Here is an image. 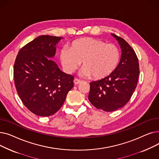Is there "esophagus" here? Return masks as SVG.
<instances>
[{"instance_id":"esophagus-1","label":"esophagus","mask_w":159,"mask_h":159,"mask_svg":"<svg viewBox=\"0 0 159 159\" xmlns=\"http://www.w3.org/2000/svg\"><path fill=\"white\" fill-rule=\"evenodd\" d=\"M73 82H74V84H79V83H80V82H82V80H79V79H75L74 80H73Z\"/></svg>"}]
</instances>
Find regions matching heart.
<instances>
[{"instance_id": "b5f03b06", "label": "heart", "mask_w": 159, "mask_h": 159, "mask_svg": "<svg viewBox=\"0 0 159 159\" xmlns=\"http://www.w3.org/2000/svg\"><path fill=\"white\" fill-rule=\"evenodd\" d=\"M68 49L63 48L59 52L63 68L68 73L75 71L82 61V74L101 80L111 75L120 62L119 48L101 39L80 38L73 40Z\"/></svg>"}]
</instances>
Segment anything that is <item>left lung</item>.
<instances>
[{
  "label": "left lung",
  "instance_id": "1",
  "mask_svg": "<svg viewBox=\"0 0 159 159\" xmlns=\"http://www.w3.org/2000/svg\"><path fill=\"white\" fill-rule=\"evenodd\" d=\"M118 40L122 55L117 68L105 79L90 82L88 99L97 109L113 111L126 104L137 87L139 64L134 50L122 38L112 34Z\"/></svg>",
  "mask_w": 159,
  "mask_h": 159
}]
</instances>
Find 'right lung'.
<instances>
[{
	"label": "right lung",
	"instance_id": "1",
	"mask_svg": "<svg viewBox=\"0 0 159 159\" xmlns=\"http://www.w3.org/2000/svg\"><path fill=\"white\" fill-rule=\"evenodd\" d=\"M61 37L42 35L23 46L13 66L16 91L28 109L38 116L52 115L73 87L74 77L58 68L54 57Z\"/></svg>",
	"mask_w": 159,
	"mask_h": 159
}]
</instances>
